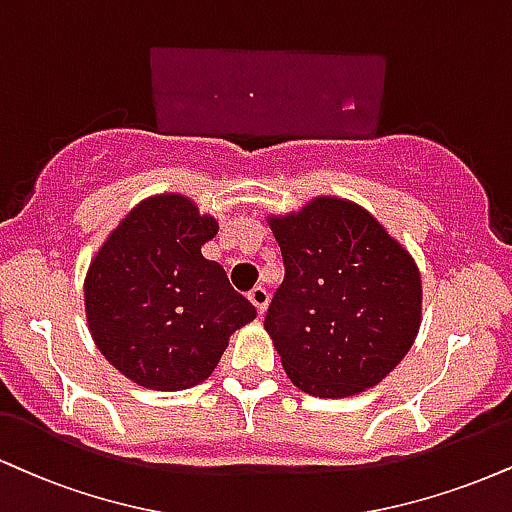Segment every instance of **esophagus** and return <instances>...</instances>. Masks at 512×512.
Returning <instances> with one entry per match:
<instances>
[{"label": "esophagus", "mask_w": 512, "mask_h": 512, "mask_svg": "<svg viewBox=\"0 0 512 512\" xmlns=\"http://www.w3.org/2000/svg\"><path fill=\"white\" fill-rule=\"evenodd\" d=\"M248 298H250V303L257 307V312H260V315H264V310H267V305H269V291H267V288L255 286L248 293Z\"/></svg>", "instance_id": "34e87169"}]
</instances>
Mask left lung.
<instances>
[{"label": "left lung", "instance_id": "left-lung-1", "mask_svg": "<svg viewBox=\"0 0 512 512\" xmlns=\"http://www.w3.org/2000/svg\"><path fill=\"white\" fill-rule=\"evenodd\" d=\"M269 226L286 274L264 329L288 377L319 398L377 386L420 329L422 283L410 252L341 197H317Z\"/></svg>", "mask_w": 512, "mask_h": 512}]
</instances>
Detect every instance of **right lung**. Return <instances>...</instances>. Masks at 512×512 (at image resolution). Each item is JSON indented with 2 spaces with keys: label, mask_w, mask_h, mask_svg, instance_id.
I'll list each match as a JSON object with an SVG mask.
<instances>
[{
  "label": "right lung",
  "mask_w": 512,
  "mask_h": 512,
  "mask_svg": "<svg viewBox=\"0 0 512 512\" xmlns=\"http://www.w3.org/2000/svg\"><path fill=\"white\" fill-rule=\"evenodd\" d=\"M217 219L183 195L140 202L85 276V315L97 348L123 377L155 391L205 381L255 305L224 267L202 257Z\"/></svg>",
  "instance_id": "obj_1"
}]
</instances>
